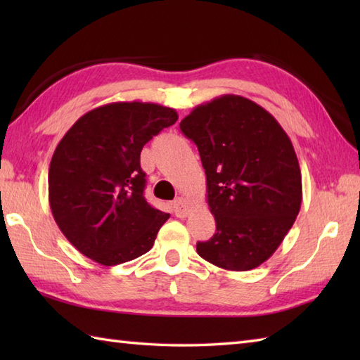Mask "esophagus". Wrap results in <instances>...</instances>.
<instances>
[{"label":"esophagus","mask_w":360,"mask_h":360,"mask_svg":"<svg viewBox=\"0 0 360 360\" xmlns=\"http://www.w3.org/2000/svg\"><path fill=\"white\" fill-rule=\"evenodd\" d=\"M173 210L176 217L184 218L190 212V202L186 200V198H178V200L173 202Z\"/></svg>","instance_id":"obj_1"}]
</instances>
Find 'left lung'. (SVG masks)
I'll return each mask as SVG.
<instances>
[{"mask_svg": "<svg viewBox=\"0 0 360 360\" xmlns=\"http://www.w3.org/2000/svg\"><path fill=\"white\" fill-rule=\"evenodd\" d=\"M179 127L200 151L217 223L196 252L227 271L254 269L277 250L300 212L292 142L271 112L233 94L196 106Z\"/></svg>", "mask_w": 360, "mask_h": 360, "instance_id": "left-lung-1", "label": "left lung"}]
</instances>
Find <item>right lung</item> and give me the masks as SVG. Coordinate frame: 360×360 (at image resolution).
<instances>
[{
  "mask_svg": "<svg viewBox=\"0 0 360 360\" xmlns=\"http://www.w3.org/2000/svg\"><path fill=\"white\" fill-rule=\"evenodd\" d=\"M178 120L158 103L116 102L88 111L58 142L49 205L72 246L103 266L143 255L170 218L143 198V145Z\"/></svg>",
  "mask_w": 360,
  "mask_h": 360,
  "instance_id": "1",
  "label": "right lung"
}]
</instances>
